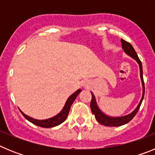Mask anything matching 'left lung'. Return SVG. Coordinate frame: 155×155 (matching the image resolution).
Returning a JSON list of instances; mask_svg holds the SVG:
<instances>
[{"mask_svg": "<svg viewBox=\"0 0 155 155\" xmlns=\"http://www.w3.org/2000/svg\"><path fill=\"white\" fill-rule=\"evenodd\" d=\"M122 42V47L124 49V51L128 54L129 56H130L132 58H134L137 62L139 64L140 66V78H141L142 81V85H143V95H142V98L140 102L139 105H137V107L135 110L131 113L130 114L127 115L125 116H120V117H110L104 114L102 111L98 109V105H97L96 102H95V98H94V94H91V104H90V107L91 109V113L94 115L95 119L100 124H102L104 126H107V127H120V126L124 125V124H127L133 118H134L135 115L139 110L140 105L142 103V101L143 99V96H144V91H145V87H144V82H143V68H142V64L141 61H140L139 57H138L136 51L134 50V47L130 42H127L124 39H121Z\"/></svg>", "mask_w": 155, "mask_h": 155, "instance_id": "obj_1", "label": "left lung"}]
</instances>
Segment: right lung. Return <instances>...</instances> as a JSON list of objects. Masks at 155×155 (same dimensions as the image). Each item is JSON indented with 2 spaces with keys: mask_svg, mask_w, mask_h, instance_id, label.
<instances>
[{
  "mask_svg": "<svg viewBox=\"0 0 155 155\" xmlns=\"http://www.w3.org/2000/svg\"><path fill=\"white\" fill-rule=\"evenodd\" d=\"M81 91V90L78 89V91H75L74 94H72L71 96L68 98V99L67 100L66 102L65 105H64V109H62L61 113L57 114V116H55L54 117H52L50 119H47V120H35V119H32L29 116H26V115L23 113L21 111V114L23 115L25 118L28 120V121L31 122V124H35V125L38 126V127H44V128H51V127H54L56 126L60 125L61 124H62L63 122H64L67 119L68 116V113H69L70 109H71V105L73 104L74 101L75 100V98H77V96L78 95L79 93Z\"/></svg>",
  "mask_w": 155,
  "mask_h": 155,
  "instance_id": "1",
  "label": "right lung"
}]
</instances>
